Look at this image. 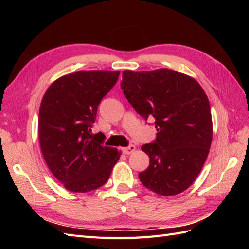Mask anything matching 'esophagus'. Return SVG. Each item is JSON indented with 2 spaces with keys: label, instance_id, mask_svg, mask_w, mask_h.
<instances>
[{
  "label": "esophagus",
  "instance_id": "1",
  "mask_svg": "<svg viewBox=\"0 0 249 249\" xmlns=\"http://www.w3.org/2000/svg\"><path fill=\"white\" fill-rule=\"evenodd\" d=\"M135 150H136V146L133 145V144H130V145H128L127 147H124V149H123V153H124V154H126V155H129V154H131V153H133V152H135Z\"/></svg>",
  "mask_w": 249,
  "mask_h": 249
}]
</instances>
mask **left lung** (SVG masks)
Wrapping results in <instances>:
<instances>
[{
    "label": "left lung",
    "instance_id": "obj_1",
    "mask_svg": "<svg viewBox=\"0 0 249 249\" xmlns=\"http://www.w3.org/2000/svg\"><path fill=\"white\" fill-rule=\"evenodd\" d=\"M121 88L146 121L155 119L153 143L142 145L150 165L139 173L146 188L158 195L184 192L197 178L213 137L209 98L194 78L168 68L124 71Z\"/></svg>",
    "mask_w": 249,
    "mask_h": 249
}]
</instances>
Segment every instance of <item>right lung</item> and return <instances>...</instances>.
Masks as SVG:
<instances>
[{
    "label": "right lung",
    "mask_w": 249,
    "mask_h": 249,
    "mask_svg": "<svg viewBox=\"0 0 249 249\" xmlns=\"http://www.w3.org/2000/svg\"><path fill=\"white\" fill-rule=\"evenodd\" d=\"M120 71H80L56 79L39 107L38 138L47 166L73 193L97 189L108 181L121 152L92 135L99 103Z\"/></svg>",
    "instance_id": "add662e5"
}]
</instances>
